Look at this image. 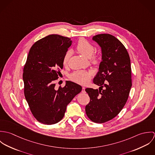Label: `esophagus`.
Wrapping results in <instances>:
<instances>
[{"label": "esophagus", "mask_w": 155, "mask_h": 155, "mask_svg": "<svg viewBox=\"0 0 155 155\" xmlns=\"http://www.w3.org/2000/svg\"><path fill=\"white\" fill-rule=\"evenodd\" d=\"M85 88L84 87H82V92H85Z\"/></svg>", "instance_id": "esophagus-1"}]
</instances>
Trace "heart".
Here are the masks:
<instances>
[{
    "mask_svg": "<svg viewBox=\"0 0 155 155\" xmlns=\"http://www.w3.org/2000/svg\"><path fill=\"white\" fill-rule=\"evenodd\" d=\"M76 49L78 52L81 54L84 57L91 58L92 63L97 64L99 62L100 59L99 57L96 55H93L95 51V47L88 41L85 39H81L76 45ZM71 55V51H68L65 54L63 63L64 65H66L68 63V59ZM91 77V73L87 71L80 70L76 71L73 73L71 76V79L79 84L84 85L88 82Z\"/></svg>",
    "mask_w": 155,
    "mask_h": 155,
    "instance_id": "1",
    "label": "heart"
}]
</instances>
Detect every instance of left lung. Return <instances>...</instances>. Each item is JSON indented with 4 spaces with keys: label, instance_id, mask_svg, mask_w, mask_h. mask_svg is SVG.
<instances>
[{
    "label": "left lung",
    "instance_id": "8db88e82",
    "mask_svg": "<svg viewBox=\"0 0 155 155\" xmlns=\"http://www.w3.org/2000/svg\"><path fill=\"white\" fill-rule=\"evenodd\" d=\"M92 40L101 50V61L93 80L100 88L85 89L90 97L85 111L92 121L104 123L116 116L127 103L132 86L131 61L125 47L114 36L100 34Z\"/></svg>",
    "mask_w": 155,
    "mask_h": 155
}]
</instances>
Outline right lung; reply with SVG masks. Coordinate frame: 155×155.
I'll return each instance as SVG.
<instances>
[{
  "label": "right lung",
  "mask_w": 155,
  "mask_h": 155,
  "mask_svg": "<svg viewBox=\"0 0 155 155\" xmlns=\"http://www.w3.org/2000/svg\"><path fill=\"white\" fill-rule=\"evenodd\" d=\"M71 43L70 38L58 35L45 37L31 46L24 67L26 101L34 117L45 125L60 122L67 106L82 91L81 85L71 81H66L63 88H55Z\"/></svg>",
  "instance_id": "right-lung-1"
}]
</instances>
